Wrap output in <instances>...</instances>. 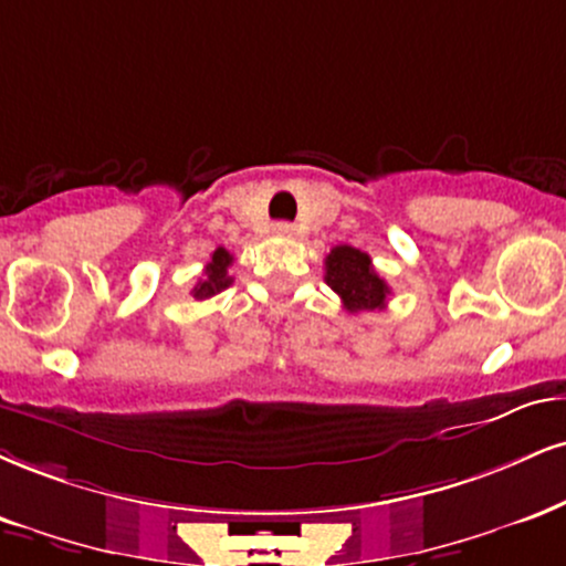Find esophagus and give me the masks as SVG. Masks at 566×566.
<instances>
[{
	"mask_svg": "<svg viewBox=\"0 0 566 566\" xmlns=\"http://www.w3.org/2000/svg\"><path fill=\"white\" fill-rule=\"evenodd\" d=\"M274 234L279 237H295V227L290 221H279L274 223Z\"/></svg>",
	"mask_w": 566,
	"mask_h": 566,
	"instance_id": "esophagus-1",
	"label": "esophagus"
}]
</instances>
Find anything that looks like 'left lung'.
Returning <instances> with one entry per match:
<instances>
[{"label": "left lung", "mask_w": 566, "mask_h": 566, "mask_svg": "<svg viewBox=\"0 0 566 566\" xmlns=\"http://www.w3.org/2000/svg\"><path fill=\"white\" fill-rule=\"evenodd\" d=\"M324 279L337 292L345 311H377L385 308L390 287L374 271L371 258L350 244H337L324 261Z\"/></svg>", "instance_id": "obj_1"}]
</instances>
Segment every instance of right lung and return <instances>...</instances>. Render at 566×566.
<instances>
[{
    "label": "right lung",
    "instance_id": "right-lung-1",
    "mask_svg": "<svg viewBox=\"0 0 566 566\" xmlns=\"http://www.w3.org/2000/svg\"><path fill=\"white\" fill-rule=\"evenodd\" d=\"M231 263H234V255H231L227 248L213 250V255H210V261L206 265V276H202L192 290L195 301H208V297L218 295V292H223L231 282H234V279L229 276Z\"/></svg>",
    "mask_w": 566,
    "mask_h": 566
}]
</instances>
